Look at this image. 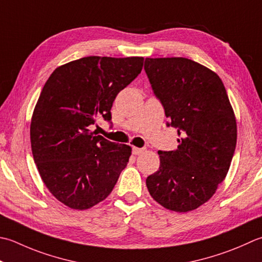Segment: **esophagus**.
I'll use <instances>...</instances> for the list:
<instances>
[{"label":"esophagus","mask_w":262,"mask_h":262,"mask_svg":"<svg viewBox=\"0 0 262 262\" xmlns=\"http://www.w3.org/2000/svg\"><path fill=\"white\" fill-rule=\"evenodd\" d=\"M143 152H144V148H140V147H136V146L133 147V155L138 156V155H141V153H143Z\"/></svg>","instance_id":"obj_1"}]
</instances>
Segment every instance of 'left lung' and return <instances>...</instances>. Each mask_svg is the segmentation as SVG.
I'll use <instances>...</instances> for the list:
<instances>
[{"label":"left lung","instance_id":"1","mask_svg":"<svg viewBox=\"0 0 262 262\" xmlns=\"http://www.w3.org/2000/svg\"><path fill=\"white\" fill-rule=\"evenodd\" d=\"M145 73L176 128L178 146L159 151L160 167L146 178L163 208L188 212L209 201L229 170L236 118L220 77L186 58H146Z\"/></svg>","mask_w":262,"mask_h":262}]
</instances>
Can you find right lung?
I'll return each instance as SVG.
<instances>
[{
    "mask_svg": "<svg viewBox=\"0 0 262 262\" xmlns=\"http://www.w3.org/2000/svg\"><path fill=\"white\" fill-rule=\"evenodd\" d=\"M143 56H86L56 68L43 87L30 121L36 167L50 193L64 206L86 210L112 192L132 147L90 129L111 119L116 96L143 68Z\"/></svg>",
    "mask_w": 262,
    "mask_h": 262,
    "instance_id": "obj_1",
    "label": "right lung"
}]
</instances>
